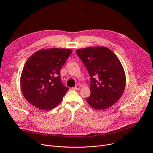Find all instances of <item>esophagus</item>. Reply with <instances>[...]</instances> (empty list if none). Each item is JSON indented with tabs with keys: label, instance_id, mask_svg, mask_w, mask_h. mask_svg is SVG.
<instances>
[{
	"label": "esophagus",
	"instance_id": "esophagus-1",
	"mask_svg": "<svg viewBox=\"0 0 153 153\" xmlns=\"http://www.w3.org/2000/svg\"><path fill=\"white\" fill-rule=\"evenodd\" d=\"M80 86L79 85H77V86L74 87V88H73V89L74 90H80Z\"/></svg>",
	"mask_w": 153,
	"mask_h": 153
}]
</instances>
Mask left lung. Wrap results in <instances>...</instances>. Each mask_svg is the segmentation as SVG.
I'll list each match as a JSON object with an SVG mask.
<instances>
[{
  "label": "left lung",
  "mask_w": 153,
  "mask_h": 153,
  "mask_svg": "<svg viewBox=\"0 0 153 153\" xmlns=\"http://www.w3.org/2000/svg\"><path fill=\"white\" fill-rule=\"evenodd\" d=\"M91 76V95L86 102L96 110H103L115 104L122 96L126 76L117 56L105 47L77 50Z\"/></svg>",
  "instance_id": "obj_1"
}]
</instances>
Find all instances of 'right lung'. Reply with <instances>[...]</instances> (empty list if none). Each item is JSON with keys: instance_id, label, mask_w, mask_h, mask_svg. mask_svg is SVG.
<instances>
[{"instance_id": "1", "label": "right lung", "mask_w": 153, "mask_h": 153, "mask_svg": "<svg viewBox=\"0 0 153 153\" xmlns=\"http://www.w3.org/2000/svg\"><path fill=\"white\" fill-rule=\"evenodd\" d=\"M67 48L39 50L26 62L20 76L24 97L42 110H51L62 100L68 88L62 85L60 71L72 53Z\"/></svg>"}]
</instances>
